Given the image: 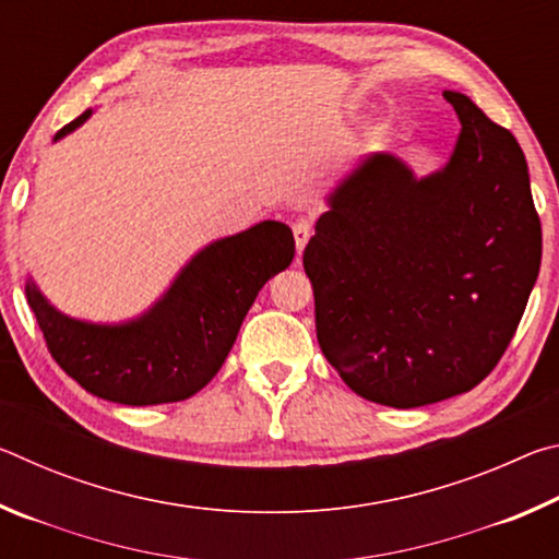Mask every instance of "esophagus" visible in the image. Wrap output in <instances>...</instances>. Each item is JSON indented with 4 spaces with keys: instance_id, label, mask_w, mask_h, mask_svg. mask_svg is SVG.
I'll return each instance as SVG.
<instances>
[{
    "instance_id": "1",
    "label": "esophagus",
    "mask_w": 559,
    "mask_h": 559,
    "mask_svg": "<svg viewBox=\"0 0 559 559\" xmlns=\"http://www.w3.org/2000/svg\"><path fill=\"white\" fill-rule=\"evenodd\" d=\"M310 236H313V226H310V222L298 219L296 224H293V239H296L298 257L302 253V249H306V243L310 241Z\"/></svg>"
}]
</instances>
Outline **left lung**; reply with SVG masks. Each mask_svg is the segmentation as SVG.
<instances>
[{
    "label": "left lung",
    "instance_id": "left-lung-1",
    "mask_svg": "<svg viewBox=\"0 0 559 559\" xmlns=\"http://www.w3.org/2000/svg\"><path fill=\"white\" fill-rule=\"evenodd\" d=\"M439 173L372 153L328 197L302 251L318 343L365 400L412 409L486 380L525 313L543 257L523 150L468 96Z\"/></svg>",
    "mask_w": 559,
    "mask_h": 559
}]
</instances>
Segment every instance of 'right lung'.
<instances>
[{"label":"right lung","mask_w":559,"mask_h":559,"mask_svg":"<svg viewBox=\"0 0 559 559\" xmlns=\"http://www.w3.org/2000/svg\"><path fill=\"white\" fill-rule=\"evenodd\" d=\"M91 112L53 140L83 126ZM293 253V231L281 222L226 236L204 246L147 313L120 325L63 316L32 278L26 300L51 357L86 392L128 406L182 402L219 372L259 290L290 266Z\"/></svg>","instance_id":"add662e5"}]
</instances>
